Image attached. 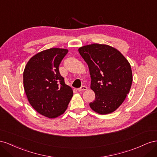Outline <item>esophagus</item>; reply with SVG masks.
Wrapping results in <instances>:
<instances>
[{
    "label": "esophagus",
    "mask_w": 157,
    "mask_h": 157,
    "mask_svg": "<svg viewBox=\"0 0 157 157\" xmlns=\"http://www.w3.org/2000/svg\"><path fill=\"white\" fill-rule=\"evenodd\" d=\"M87 87L86 86H82L80 88H78V91H83L85 90H87Z\"/></svg>",
    "instance_id": "obj_1"
}]
</instances>
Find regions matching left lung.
I'll return each mask as SVG.
<instances>
[{
	"instance_id": "obj_1",
	"label": "left lung",
	"mask_w": 157,
	"mask_h": 157,
	"mask_svg": "<svg viewBox=\"0 0 157 157\" xmlns=\"http://www.w3.org/2000/svg\"><path fill=\"white\" fill-rule=\"evenodd\" d=\"M79 52L89 66L91 89L95 100L89 103L100 114L113 113L122 105L132 83L130 64L120 52L106 44L80 47Z\"/></svg>"
}]
</instances>
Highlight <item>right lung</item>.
<instances>
[{
	"instance_id": "1",
	"label": "right lung",
	"mask_w": 157,
	"mask_h": 157,
	"mask_svg": "<svg viewBox=\"0 0 157 157\" xmlns=\"http://www.w3.org/2000/svg\"><path fill=\"white\" fill-rule=\"evenodd\" d=\"M68 51L52 48L37 53L24 71V86L30 105L39 114L54 118L66 110L73 90L64 82L59 66Z\"/></svg>"
}]
</instances>
